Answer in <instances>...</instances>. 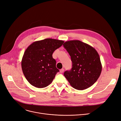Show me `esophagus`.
<instances>
[{
  "instance_id": "esophagus-1",
  "label": "esophagus",
  "mask_w": 121,
  "mask_h": 121,
  "mask_svg": "<svg viewBox=\"0 0 121 121\" xmlns=\"http://www.w3.org/2000/svg\"><path fill=\"white\" fill-rule=\"evenodd\" d=\"M64 69H61L60 70V73H63V72H64Z\"/></svg>"
}]
</instances>
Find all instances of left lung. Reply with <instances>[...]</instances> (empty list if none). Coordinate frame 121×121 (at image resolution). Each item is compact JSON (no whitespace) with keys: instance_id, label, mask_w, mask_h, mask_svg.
Listing matches in <instances>:
<instances>
[{"instance_id":"left-lung-1","label":"left lung","mask_w":121,"mask_h":121,"mask_svg":"<svg viewBox=\"0 0 121 121\" xmlns=\"http://www.w3.org/2000/svg\"><path fill=\"white\" fill-rule=\"evenodd\" d=\"M71 57L72 68L64 75L74 89L82 90L97 81L102 70L99 56L92 46L79 40L67 41L63 44Z\"/></svg>"}]
</instances>
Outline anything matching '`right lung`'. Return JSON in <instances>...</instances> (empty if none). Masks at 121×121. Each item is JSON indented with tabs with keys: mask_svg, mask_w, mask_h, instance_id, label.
Instances as JSON below:
<instances>
[{
	"mask_svg": "<svg viewBox=\"0 0 121 121\" xmlns=\"http://www.w3.org/2000/svg\"><path fill=\"white\" fill-rule=\"evenodd\" d=\"M64 42L48 38L33 42L25 50L22 60V68L30 84L42 88L52 82L59 71L56 67V61L52 54Z\"/></svg>",
	"mask_w": 121,
	"mask_h": 121,
	"instance_id": "right-lung-1",
	"label": "right lung"
}]
</instances>
